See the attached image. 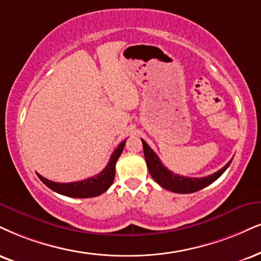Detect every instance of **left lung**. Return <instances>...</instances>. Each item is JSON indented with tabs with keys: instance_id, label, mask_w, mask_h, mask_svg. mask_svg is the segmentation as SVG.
Returning <instances> with one entry per match:
<instances>
[{
	"instance_id": "8db88e82",
	"label": "left lung",
	"mask_w": 261,
	"mask_h": 261,
	"mask_svg": "<svg viewBox=\"0 0 261 261\" xmlns=\"http://www.w3.org/2000/svg\"><path fill=\"white\" fill-rule=\"evenodd\" d=\"M144 147V156H145V161L147 168L151 176L157 184L162 186L163 189L169 190L172 192H176V194H191V192H196L198 190H202L205 186L211 185L212 182H214L219 176L223 174L225 170L227 169V167L230 166L231 161L229 163H226L223 168L218 172H215L214 174L203 176V178H189V176H182L179 174H174L173 172H170L162 165L159 156L151 150V147L147 145L146 141L141 139Z\"/></svg>"
}]
</instances>
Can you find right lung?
<instances>
[{
    "label": "right lung",
    "instance_id": "1",
    "mask_svg": "<svg viewBox=\"0 0 261 261\" xmlns=\"http://www.w3.org/2000/svg\"><path fill=\"white\" fill-rule=\"evenodd\" d=\"M124 145L125 140L122 141L120 145L117 146V149L112 152L108 166H106L99 174L92 176V178L75 182H56L52 181V180L43 178V176L40 174L37 175L44 185H47L48 188L52 189L53 191H56L60 195L75 198L95 197V196H99L101 195L102 192H105L106 190L110 188L112 182H114L116 162H117L118 157H120L122 151H123Z\"/></svg>",
    "mask_w": 261,
    "mask_h": 261
}]
</instances>
